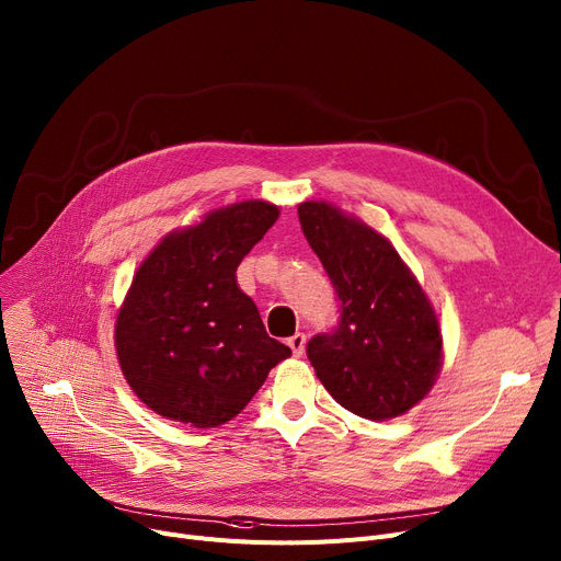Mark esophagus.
I'll return each instance as SVG.
<instances>
[{"label":"esophagus","mask_w":561,"mask_h":561,"mask_svg":"<svg viewBox=\"0 0 561 561\" xmlns=\"http://www.w3.org/2000/svg\"><path fill=\"white\" fill-rule=\"evenodd\" d=\"M287 346L291 348L294 355H304V351H306V335H304V333L291 335V337L287 340Z\"/></svg>","instance_id":"1"}]
</instances>
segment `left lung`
<instances>
[{"label":"left lung","mask_w":561,"mask_h":561,"mask_svg":"<svg viewBox=\"0 0 561 561\" xmlns=\"http://www.w3.org/2000/svg\"><path fill=\"white\" fill-rule=\"evenodd\" d=\"M299 221L340 299L335 331L308 342L317 378L362 419L405 414L442 371L433 304L399 251L365 221L325 202H304Z\"/></svg>","instance_id":"obj_1"}]
</instances>
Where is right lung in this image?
Segmentation results:
<instances>
[{
    "label": "right lung",
    "instance_id": "1",
    "mask_svg": "<svg viewBox=\"0 0 561 561\" xmlns=\"http://www.w3.org/2000/svg\"><path fill=\"white\" fill-rule=\"evenodd\" d=\"M278 215L260 199L230 204L164 236L145 257L117 312L115 351L126 382L156 414L217 427L291 355L267 335L236 276Z\"/></svg>",
    "mask_w": 561,
    "mask_h": 561
}]
</instances>
